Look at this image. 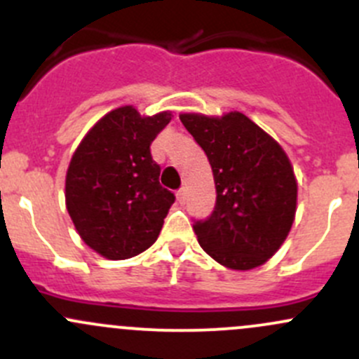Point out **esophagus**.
<instances>
[{"label":"esophagus","mask_w":359,"mask_h":359,"mask_svg":"<svg viewBox=\"0 0 359 359\" xmlns=\"http://www.w3.org/2000/svg\"><path fill=\"white\" fill-rule=\"evenodd\" d=\"M177 200H179L180 203L186 201V189H184V187H182V189L177 191Z\"/></svg>","instance_id":"obj_1"}]
</instances>
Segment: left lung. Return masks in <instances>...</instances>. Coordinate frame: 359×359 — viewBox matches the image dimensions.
<instances>
[{"label": "left lung", "mask_w": 359, "mask_h": 359, "mask_svg": "<svg viewBox=\"0 0 359 359\" xmlns=\"http://www.w3.org/2000/svg\"><path fill=\"white\" fill-rule=\"evenodd\" d=\"M180 121L205 151L215 180L213 212L193 224L201 248L229 269L260 266L287 240L295 217L288 156L241 112L180 114Z\"/></svg>", "instance_id": "1"}]
</instances>
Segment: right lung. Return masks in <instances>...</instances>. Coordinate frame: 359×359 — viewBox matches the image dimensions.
Instances as JSON below:
<instances>
[{"label":"right lung","instance_id":"add662e5","mask_svg":"<svg viewBox=\"0 0 359 359\" xmlns=\"http://www.w3.org/2000/svg\"><path fill=\"white\" fill-rule=\"evenodd\" d=\"M172 119L132 106L104 116L76 149L66 177V205L90 248L111 260L139 255L156 241L175 201L159 184L151 144Z\"/></svg>","mask_w":359,"mask_h":359}]
</instances>
